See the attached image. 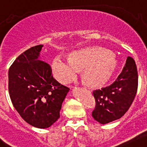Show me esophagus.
<instances>
[{
	"label": "esophagus",
	"mask_w": 147,
	"mask_h": 147,
	"mask_svg": "<svg viewBox=\"0 0 147 147\" xmlns=\"http://www.w3.org/2000/svg\"><path fill=\"white\" fill-rule=\"evenodd\" d=\"M83 89H84V90H87V89H86V88H83Z\"/></svg>",
	"instance_id": "1"
}]
</instances>
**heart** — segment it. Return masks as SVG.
I'll use <instances>...</instances> for the list:
<instances>
[{"instance_id":"heart-1","label":"heart","mask_w":147,"mask_h":147,"mask_svg":"<svg viewBox=\"0 0 147 147\" xmlns=\"http://www.w3.org/2000/svg\"><path fill=\"white\" fill-rule=\"evenodd\" d=\"M117 67L113 53L99 47L82 49L66 57H57L52 63L54 77L60 83L66 84L82 69V76L91 87H100L110 79Z\"/></svg>"}]
</instances>
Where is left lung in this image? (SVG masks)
Segmentation results:
<instances>
[{"mask_svg": "<svg viewBox=\"0 0 147 147\" xmlns=\"http://www.w3.org/2000/svg\"><path fill=\"white\" fill-rule=\"evenodd\" d=\"M138 75L135 61L127 57L121 72L109 86L93 91L95 108L92 116L100 124H107L123 116L137 94Z\"/></svg>", "mask_w": 147, "mask_h": 147, "instance_id": "1", "label": "left lung"}]
</instances>
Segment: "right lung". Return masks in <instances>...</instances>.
<instances>
[{
	"mask_svg": "<svg viewBox=\"0 0 147 147\" xmlns=\"http://www.w3.org/2000/svg\"><path fill=\"white\" fill-rule=\"evenodd\" d=\"M42 47H32L16 59L9 69L8 89L20 116L34 127L47 128L59 118L69 88L55 80L50 65L38 59Z\"/></svg>",
	"mask_w": 147,
	"mask_h": 147,
	"instance_id": "1",
	"label": "right lung"
}]
</instances>
